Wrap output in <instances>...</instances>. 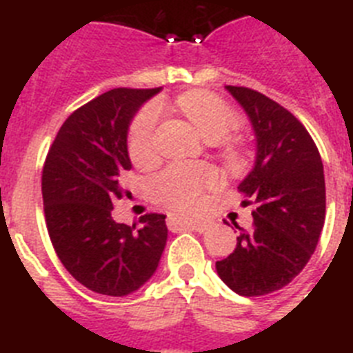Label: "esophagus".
Instances as JSON below:
<instances>
[{
    "mask_svg": "<svg viewBox=\"0 0 353 353\" xmlns=\"http://www.w3.org/2000/svg\"><path fill=\"white\" fill-rule=\"evenodd\" d=\"M185 223L188 225V228L195 229V231L199 232H204L208 228H210V220L206 219H188L185 220Z\"/></svg>",
    "mask_w": 353,
    "mask_h": 353,
    "instance_id": "34e87169",
    "label": "esophagus"
}]
</instances>
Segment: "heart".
<instances>
[{"instance_id":"obj_1","label":"heart","mask_w":353,"mask_h":353,"mask_svg":"<svg viewBox=\"0 0 353 353\" xmlns=\"http://www.w3.org/2000/svg\"><path fill=\"white\" fill-rule=\"evenodd\" d=\"M179 108L192 119L210 142H222L240 125V115L222 97L206 90L186 92L177 99ZM159 106L147 104L137 113L128 134V151L134 163H147L154 156V130ZM219 183V174L210 167L177 163L154 176L149 183L152 197L170 206L188 210L195 206L202 190Z\"/></svg>"}]
</instances>
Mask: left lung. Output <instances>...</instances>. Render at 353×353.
Wrapping results in <instances>:
<instances>
[{
    "label": "left lung",
    "instance_id": "obj_1",
    "mask_svg": "<svg viewBox=\"0 0 353 353\" xmlns=\"http://www.w3.org/2000/svg\"><path fill=\"white\" fill-rule=\"evenodd\" d=\"M249 115L256 163L240 183L243 204H256L252 228L240 229L236 249L216 261L220 279L243 296L277 291L304 270L325 222L323 163L304 124L261 92L228 85Z\"/></svg>",
    "mask_w": 353,
    "mask_h": 353
}]
</instances>
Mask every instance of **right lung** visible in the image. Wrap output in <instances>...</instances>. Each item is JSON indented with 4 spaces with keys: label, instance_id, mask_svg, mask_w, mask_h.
<instances>
[{
    "label": "right lung",
    "instance_id": "right-lung-1",
    "mask_svg": "<svg viewBox=\"0 0 353 353\" xmlns=\"http://www.w3.org/2000/svg\"><path fill=\"white\" fill-rule=\"evenodd\" d=\"M159 88H113L70 113L42 168L46 225L58 259L79 284L108 296L142 288L167 243L165 214L125 225L112 219L119 177L131 168L128 130Z\"/></svg>",
    "mask_w": 353,
    "mask_h": 353
}]
</instances>
